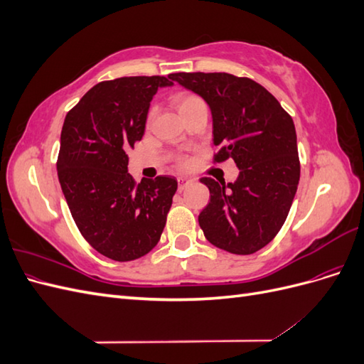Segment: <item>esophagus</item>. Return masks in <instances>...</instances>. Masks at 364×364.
I'll return each instance as SVG.
<instances>
[{
    "mask_svg": "<svg viewBox=\"0 0 364 364\" xmlns=\"http://www.w3.org/2000/svg\"><path fill=\"white\" fill-rule=\"evenodd\" d=\"M190 183H191V181L190 179H186V178H179L178 179V186H179V191H183L186 186H190Z\"/></svg>",
    "mask_w": 364,
    "mask_h": 364,
    "instance_id": "34e87169",
    "label": "esophagus"
}]
</instances>
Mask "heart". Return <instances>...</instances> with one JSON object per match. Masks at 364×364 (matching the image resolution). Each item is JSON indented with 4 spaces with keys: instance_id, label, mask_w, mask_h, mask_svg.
I'll return each mask as SVG.
<instances>
[{
    "instance_id": "obj_1",
    "label": "heart",
    "mask_w": 364,
    "mask_h": 364,
    "mask_svg": "<svg viewBox=\"0 0 364 364\" xmlns=\"http://www.w3.org/2000/svg\"><path fill=\"white\" fill-rule=\"evenodd\" d=\"M176 105H178L179 112H181L188 107H193L197 105H205V103L200 97H197L194 94H179L178 97H176ZM182 165L183 167H186V165H188V161H182Z\"/></svg>"
}]
</instances>
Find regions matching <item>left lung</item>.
Segmentation results:
<instances>
[{"label": "left lung", "instance_id": "8db88e82", "mask_svg": "<svg viewBox=\"0 0 364 364\" xmlns=\"http://www.w3.org/2000/svg\"><path fill=\"white\" fill-rule=\"evenodd\" d=\"M211 109L214 161L232 158L235 182L202 178L209 203L199 225L209 243L250 255L274 238L289 215L301 176L291 117L266 87L228 73L170 74Z\"/></svg>", "mask_w": 364, "mask_h": 364}]
</instances>
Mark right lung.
<instances>
[{
  "mask_svg": "<svg viewBox=\"0 0 364 364\" xmlns=\"http://www.w3.org/2000/svg\"><path fill=\"white\" fill-rule=\"evenodd\" d=\"M170 79V75H168ZM167 77H121L95 85L65 117L58 176L85 240L114 261L144 257L158 245L178 190L170 176L135 183L127 150L146 130L150 102Z\"/></svg>",
  "mask_w": 364,
  "mask_h": 364,
  "instance_id": "1",
  "label": "right lung"
}]
</instances>
